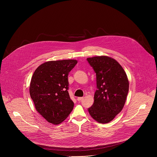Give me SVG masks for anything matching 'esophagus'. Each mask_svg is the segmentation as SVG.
I'll list each match as a JSON object with an SVG mask.
<instances>
[{
    "mask_svg": "<svg viewBox=\"0 0 157 157\" xmlns=\"http://www.w3.org/2000/svg\"><path fill=\"white\" fill-rule=\"evenodd\" d=\"M82 99H83L82 97H79V98H77V100H78V101H81Z\"/></svg>",
    "mask_w": 157,
    "mask_h": 157,
    "instance_id": "34e87169",
    "label": "esophagus"
}]
</instances>
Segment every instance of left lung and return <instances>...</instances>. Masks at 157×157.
Instances as JSON below:
<instances>
[{
    "label": "left lung",
    "instance_id": "1",
    "mask_svg": "<svg viewBox=\"0 0 157 157\" xmlns=\"http://www.w3.org/2000/svg\"><path fill=\"white\" fill-rule=\"evenodd\" d=\"M96 73L97 88L89 114L99 123L113 121L121 112L128 92L129 82L122 66L107 56L87 58Z\"/></svg>",
    "mask_w": 157,
    "mask_h": 157
}]
</instances>
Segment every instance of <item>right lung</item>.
I'll use <instances>...</instances> for the list:
<instances>
[{
    "label": "right lung",
    "mask_w": 157,
    "mask_h": 157,
    "mask_svg": "<svg viewBox=\"0 0 157 157\" xmlns=\"http://www.w3.org/2000/svg\"><path fill=\"white\" fill-rule=\"evenodd\" d=\"M77 63L76 59L47 61L38 67L32 77L30 97L36 111L50 123L61 124L73 109L68 76Z\"/></svg>",
    "instance_id": "add662e5"
}]
</instances>
